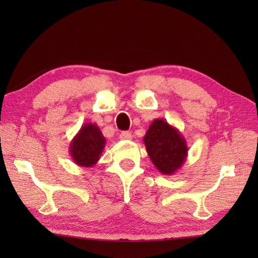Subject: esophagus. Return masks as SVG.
Listing matches in <instances>:
<instances>
[{
    "instance_id": "obj_1",
    "label": "esophagus",
    "mask_w": 258,
    "mask_h": 258,
    "mask_svg": "<svg viewBox=\"0 0 258 258\" xmlns=\"http://www.w3.org/2000/svg\"><path fill=\"white\" fill-rule=\"evenodd\" d=\"M120 140H132V134L131 132H122L119 134Z\"/></svg>"
}]
</instances>
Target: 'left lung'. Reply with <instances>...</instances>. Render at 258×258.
Masks as SVG:
<instances>
[{
  "label": "left lung",
  "instance_id": "1",
  "mask_svg": "<svg viewBox=\"0 0 258 258\" xmlns=\"http://www.w3.org/2000/svg\"><path fill=\"white\" fill-rule=\"evenodd\" d=\"M143 141L152 163L164 175L176 173L187 158L183 134L163 118L153 120Z\"/></svg>",
  "mask_w": 258,
  "mask_h": 258
}]
</instances>
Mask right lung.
I'll return each instance as SVG.
<instances>
[{"label": "right lung", "mask_w": 258, "mask_h": 258, "mask_svg": "<svg viewBox=\"0 0 258 258\" xmlns=\"http://www.w3.org/2000/svg\"><path fill=\"white\" fill-rule=\"evenodd\" d=\"M106 140L95 123L82 125L70 144L73 162L81 167H93L101 158Z\"/></svg>", "instance_id": "add662e5"}]
</instances>
